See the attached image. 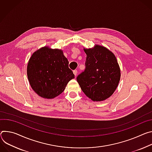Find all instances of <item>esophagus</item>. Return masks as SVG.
<instances>
[{"instance_id":"1","label":"esophagus","mask_w":152,"mask_h":152,"mask_svg":"<svg viewBox=\"0 0 152 152\" xmlns=\"http://www.w3.org/2000/svg\"><path fill=\"white\" fill-rule=\"evenodd\" d=\"M73 73L75 75V76H76L77 74V70H74L73 71Z\"/></svg>"}]
</instances>
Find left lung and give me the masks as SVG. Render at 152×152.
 I'll use <instances>...</instances> for the list:
<instances>
[{
    "instance_id": "1",
    "label": "left lung",
    "mask_w": 152,
    "mask_h": 152,
    "mask_svg": "<svg viewBox=\"0 0 152 152\" xmlns=\"http://www.w3.org/2000/svg\"><path fill=\"white\" fill-rule=\"evenodd\" d=\"M87 55L83 72L77 80L85 94L94 102L110 97L120 80V69L115 55L106 48L96 45L84 49Z\"/></svg>"
}]
</instances>
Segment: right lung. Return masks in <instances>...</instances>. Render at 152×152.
<instances>
[{"label": "right lung", "mask_w": 152, "mask_h": 152, "mask_svg": "<svg viewBox=\"0 0 152 152\" xmlns=\"http://www.w3.org/2000/svg\"><path fill=\"white\" fill-rule=\"evenodd\" d=\"M69 61L60 49L42 48L31 56L27 75L32 89L39 96L51 99L61 94L74 78Z\"/></svg>", "instance_id": "right-lung-1"}]
</instances>
